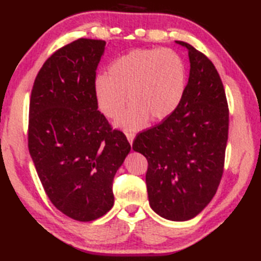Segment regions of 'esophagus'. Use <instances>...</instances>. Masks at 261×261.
<instances>
[{
    "label": "esophagus",
    "instance_id": "1",
    "mask_svg": "<svg viewBox=\"0 0 261 261\" xmlns=\"http://www.w3.org/2000/svg\"><path fill=\"white\" fill-rule=\"evenodd\" d=\"M125 136H126V139H127V141L130 142V145H132V143H134V139H135L136 135L134 134V132H126Z\"/></svg>",
    "mask_w": 261,
    "mask_h": 261
}]
</instances>
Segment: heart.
<instances>
[{
  "instance_id": "heart-1",
  "label": "heart",
  "mask_w": 261,
  "mask_h": 261,
  "mask_svg": "<svg viewBox=\"0 0 261 261\" xmlns=\"http://www.w3.org/2000/svg\"><path fill=\"white\" fill-rule=\"evenodd\" d=\"M185 88V64L168 48L135 49L122 55L93 85L97 108L109 119L122 113L127 97L129 108L115 122L126 130L140 129L150 118L167 119L179 107Z\"/></svg>"
}]
</instances>
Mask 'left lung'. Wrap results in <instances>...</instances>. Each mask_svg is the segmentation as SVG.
<instances>
[{
	"label": "left lung",
	"mask_w": 261,
	"mask_h": 261,
	"mask_svg": "<svg viewBox=\"0 0 261 261\" xmlns=\"http://www.w3.org/2000/svg\"><path fill=\"white\" fill-rule=\"evenodd\" d=\"M190 77L175 112L136 137L135 151L148 160L150 207L170 221L201 213L215 195L223 174L229 109L222 81L212 62L184 41Z\"/></svg>",
	"instance_id": "obj_1"
}]
</instances>
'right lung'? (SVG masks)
Here are the masks:
<instances>
[{"instance_id": "add662e5", "label": "right lung", "mask_w": 261, "mask_h": 261, "mask_svg": "<svg viewBox=\"0 0 261 261\" xmlns=\"http://www.w3.org/2000/svg\"><path fill=\"white\" fill-rule=\"evenodd\" d=\"M107 42L82 38L43 64L32 87L29 151L51 203L81 222L114 204V175L131 150L97 110L94 81Z\"/></svg>"}]
</instances>
